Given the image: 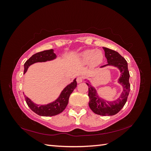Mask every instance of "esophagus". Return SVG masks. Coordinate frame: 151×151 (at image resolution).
I'll use <instances>...</instances> for the list:
<instances>
[{
	"instance_id": "1",
	"label": "esophagus",
	"mask_w": 151,
	"mask_h": 151,
	"mask_svg": "<svg viewBox=\"0 0 151 151\" xmlns=\"http://www.w3.org/2000/svg\"><path fill=\"white\" fill-rule=\"evenodd\" d=\"M83 80H84V79H83V77H82V76L77 77V83H82V82L83 81Z\"/></svg>"
}]
</instances>
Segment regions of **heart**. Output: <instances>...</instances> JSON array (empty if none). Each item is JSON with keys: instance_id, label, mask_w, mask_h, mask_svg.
I'll return each instance as SVG.
<instances>
[{"instance_id": "b5f03b06", "label": "heart", "mask_w": 151, "mask_h": 151, "mask_svg": "<svg viewBox=\"0 0 151 151\" xmlns=\"http://www.w3.org/2000/svg\"><path fill=\"white\" fill-rule=\"evenodd\" d=\"M103 53L101 50H87L81 54V60L84 62L91 61L92 65H97L101 63L103 60Z\"/></svg>"}]
</instances>
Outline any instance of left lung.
Masks as SVG:
<instances>
[{
    "instance_id": "obj_1",
    "label": "left lung",
    "mask_w": 151,
    "mask_h": 151,
    "mask_svg": "<svg viewBox=\"0 0 151 151\" xmlns=\"http://www.w3.org/2000/svg\"><path fill=\"white\" fill-rule=\"evenodd\" d=\"M103 48L104 50L105 57L107 59L108 64L101 67L113 65L119 68L121 72V76L118 80V83L123 86V91L120 97L118 98L116 101L108 102L100 98L95 88L90 84L86 83L89 90V106L91 110L97 115L112 116L119 112L127 102L130 90V84L129 83L130 74L128 70L127 62L124 58L115 50L105 47H103Z\"/></svg>"
}]
</instances>
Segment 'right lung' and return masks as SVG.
<instances>
[{"label":"right lung","mask_w":151,"mask_h":151,"mask_svg":"<svg viewBox=\"0 0 151 151\" xmlns=\"http://www.w3.org/2000/svg\"><path fill=\"white\" fill-rule=\"evenodd\" d=\"M56 55L53 53V50L50 49L48 50H45L43 52L36 53L32 55L24 63V74L28 70V67L36 62H42L48 60H52L56 58ZM77 82L76 79L74 80L72 83L66 86L62 91V93L58 98L53 103H49L46 105H38L35 104L31 101V99L25 95V101L32 111L38 115L43 116H52L57 115L62 113L65 109L68 102L70 95L73 91L76 88Z\"/></svg>","instance_id":"1"}]
</instances>
